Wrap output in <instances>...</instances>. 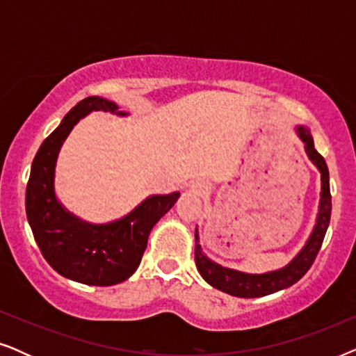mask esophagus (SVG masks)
<instances>
[{"label":"esophagus","instance_id":"esophagus-1","mask_svg":"<svg viewBox=\"0 0 356 356\" xmlns=\"http://www.w3.org/2000/svg\"><path fill=\"white\" fill-rule=\"evenodd\" d=\"M193 188L194 189H196V193H204V191H206V186H204V184L202 183H196V184H193Z\"/></svg>","mask_w":356,"mask_h":356}]
</instances>
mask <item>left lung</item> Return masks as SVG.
I'll return each instance as SVG.
<instances>
[{
	"mask_svg": "<svg viewBox=\"0 0 356 356\" xmlns=\"http://www.w3.org/2000/svg\"><path fill=\"white\" fill-rule=\"evenodd\" d=\"M298 134L301 140L305 143L306 154L311 162L319 168L321 172V204H319V213L318 220H316V227L313 233H311L308 243H306L303 250L298 252V256L285 266L284 269L267 272V274L252 275V274H243V272L225 269V267L216 264L211 259L204 256L199 245L197 230L194 233L196 236V267L202 279L211 284L216 289L225 291V293L232 296H240V298H257V296H266L275 291L289 289L293 284H296L318 256V252L323 246L325 232H327L329 222H330V211H332V197H330V188H329V168L325 165V160L318 150L314 149V140L311 138L309 131L305 128H298Z\"/></svg>",
	"mask_w": 356,
	"mask_h": 356,
	"instance_id": "left-lung-1",
	"label": "left lung"
}]
</instances>
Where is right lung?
Wrapping results in <instances>:
<instances>
[{
  "label": "right lung",
  "mask_w": 356,
  "mask_h": 356,
  "mask_svg": "<svg viewBox=\"0 0 356 356\" xmlns=\"http://www.w3.org/2000/svg\"><path fill=\"white\" fill-rule=\"evenodd\" d=\"M92 110L126 115L113 102L100 97L81 100L43 140L33 159L26 212L43 257L58 274L86 285L110 286L134 274L147 248L150 230L175 206L179 193L150 196L121 220L106 225H90L65 211L53 186L58 152L77 121Z\"/></svg>",
  "instance_id": "1"
}]
</instances>
